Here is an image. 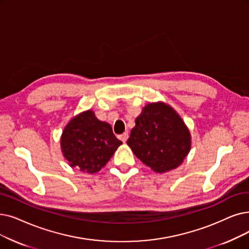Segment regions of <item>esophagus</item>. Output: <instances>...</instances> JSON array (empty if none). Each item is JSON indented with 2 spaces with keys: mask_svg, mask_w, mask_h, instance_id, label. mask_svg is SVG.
<instances>
[{
  "mask_svg": "<svg viewBox=\"0 0 249 249\" xmlns=\"http://www.w3.org/2000/svg\"><path fill=\"white\" fill-rule=\"evenodd\" d=\"M119 138H120L123 142H126V140L128 139V132H124L123 134L119 135Z\"/></svg>",
  "mask_w": 249,
  "mask_h": 249,
  "instance_id": "1",
  "label": "esophagus"
}]
</instances>
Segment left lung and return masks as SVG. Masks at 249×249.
Wrapping results in <instances>:
<instances>
[{"mask_svg": "<svg viewBox=\"0 0 249 249\" xmlns=\"http://www.w3.org/2000/svg\"><path fill=\"white\" fill-rule=\"evenodd\" d=\"M128 146L157 173L178 168L191 149V134L180 115L163 102L149 103L135 119Z\"/></svg>", "mask_w": 249, "mask_h": 249, "instance_id": "left-lung-1", "label": "left lung"}]
</instances>
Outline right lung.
Segmentation results:
<instances>
[{
  "label": "right lung",
  "mask_w": 249,
  "mask_h": 249,
  "mask_svg": "<svg viewBox=\"0 0 249 249\" xmlns=\"http://www.w3.org/2000/svg\"><path fill=\"white\" fill-rule=\"evenodd\" d=\"M60 144L71 168L93 174L106 166L122 142L114 135L109 123L100 121L93 111L88 110L65 126Z\"/></svg>",
  "instance_id": "add662e5"
}]
</instances>
